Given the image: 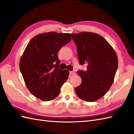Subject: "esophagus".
Returning a JSON list of instances; mask_svg holds the SVG:
<instances>
[{
  "label": "esophagus",
  "mask_w": 134,
  "mask_h": 134,
  "mask_svg": "<svg viewBox=\"0 0 134 134\" xmlns=\"http://www.w3.org/2000/svg\"><path fill=\"white\" fill-rule=\"evenodd\" d=\"M70 74L71 75H74L75 74V71H70Z\"/></svg>",
  "instance_id": "1"
}]
</instances>
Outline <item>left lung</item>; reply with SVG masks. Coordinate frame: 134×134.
I'll list each match as a JSON object with an SVG mask.
<instances>
[{
	"label": "left lung",
	"mask_w": 134,
	"mask_h": 134,
	"mask_svg": "<svg viewBox=\"0 0 134 134\" xmlns=\"http://www.w3.org/2000/svg\"><path fill=\"white\" fill-rule=\"evenodd\" d=\"M77 47L81 65L87 64L86 71H79L81 85L76 87L77 96L83 100L94 102L109 90L118 67V58L108 42L98 34L82 32L72 34Z\"/></svg>",
	"instance_id": "1"
}]
</instances>
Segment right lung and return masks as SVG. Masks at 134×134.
Here are the masks:
<instances>
[{
	"mask_svg": "<svg viewBox=\"0 0 134 134\" xmlns=\"http://www.w3.org/2000/svg\"><path fill=\"white\" fill-rule=\"evenodd\" d=\"M71 39L68 33L49 32L34 37L27 45L20 68L27 87L36 98L49 101L58 96L69 71L59 69L57 53Z\"/></svg>",
	"mask_w": 134,
	"mask_h": 134,
	"instance_id": "obj_1",
	"label": "right lung"
}]
</instances>
